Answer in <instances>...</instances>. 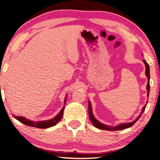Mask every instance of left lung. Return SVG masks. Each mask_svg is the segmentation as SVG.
I'll use <instances>...</instances> for the list:
<instances>
[{
  "label": "left lung",
  "mask_w": 160,
  "mask_h": 160,
  "mask_svg": "<svg viewBox=\"0 0 160 160\" xmlns=\"http://www.w3.org/2000/svg\"><path fill=\"white\" fill-rule=\"evenodd\" d=\"M143 61H144V64H145V66H146L145 74L147 76V78H148V83H147V92H148V94H147L148 95H147V96H149V88H150V85H149V78H150V77H149V64L147 63V61L145 60H144ZM146 106H147V104L144 106L143 108H142V111L141 112V114H140V115L138 117V118H137V119H136V120H134V122H130V123H125V124H119V125H118V126H117V127H109V126H107V125H105L104 124H102V123L99 122V121H97V120L95 119V118L94 117V116H93V114H92V106H91L90 102H88V117H89L91 122H92L93 125H94L95 127H97V128L100 129H103V130H108V131H117V130H122V129H124L129 128V127H132V125H134L135 123L137 122V120L139 119L140 117L142 116V114H143V112H144V110H145Z\"/></svg>",
  "instance_id": "left-lung-1"
}]
</instances>
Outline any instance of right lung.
Wrapping results in <instances>:
<instances>
[{
	"label": "right lung",
	"instance_id": "right-lung-1",
	"mask_svg": "<svg viewBox=\"0 0 160 160\" xmlns=\"http://www.w3.org/2000/svg\"><path fill=\"white\" fill-rule=\"evenodd\" d=\"M66 99H65L64 103H66ZM63 109L64 107H63V109L61 110V112L58 113V114L57 116H56L53 119H50V120H47V121H41V122H31L30 120L26 119L23 117H16V116H13L16 119H18L19 122H21L23 123V124L28 125V126L30 127H37V128H40V129H46V128H48V127H51L57 124L58 122H59L61 118L63 117Z\"/></svg>",
	"mask_w": 160,
	"mask_h": 160
}]
</instances>
